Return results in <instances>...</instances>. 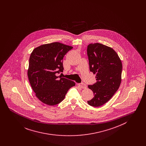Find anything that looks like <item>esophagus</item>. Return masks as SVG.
Segmentation results:
<instances>
[{
  "mask_svg": "<svg viewBox=\"0 0 146 146\" xmlns=\"http://www.w3.org/2000/svg\"><path fill=\"white\" fill-rule=\"evenodd\" d=\"M78 85L79 87H80L81 88H82V89H85V88H86V87H87L86 85L85 84L83 83L78 84Z\"/></svg>",
  "mask_w": 146,
  "mask_h": 146,
  "instance_id": "esophagus-1",
  "label": "esophagus"
}]
</instances>
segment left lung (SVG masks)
Instances as JSON below:
<instances>
[{"label": "left lung", "mask_w": 146, "mask_h": 146, "mask_svg": "<svg viewBox=\"0 0 146 146\" xmlns=\"http://www.w3.org/2000/svg\"><path fill=\"white\" fill-rule=\"evenodd\" d=\"M90 70L96 74V83L88 85L94 96L89 105L99 107L107 102L118 90L121 81L122 63L113 49L100 43L88 46Z\"/></svg>", "instance_id": "8db88e82"}]
</instances>
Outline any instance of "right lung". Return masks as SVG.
I'll return each mask as SVG.
<instances>
[{"mask_svg":"<svg viewBox=\"0 0 146 146\" xmlns=\"http://www.w3.org/2000/svg\"><path fill=\"white\" fill-rule=\"evenodd\" d=\"M72 49V46L55 42L35 48L31 54L28 79L35 96L45 104H60L76 85L72 80L56 76L63 72V57Z\"/></svg>","mask_w":146,"mask_h":146,"instance_id":"obj_1","label":"right lung"}]
</instances>
